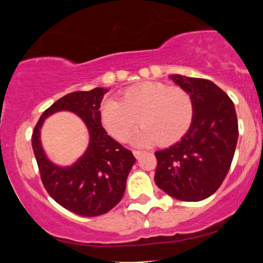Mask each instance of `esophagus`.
<instances>
[{"label": "esophagus", "mask_w": 263, "mask_h": 263, "mask_svg": "<svg viewBox=\"0 0 263 263\" xmlns=\"http://www.w3.org/2000/svg\"><path fill=\"white\" fill-rule=\"evenodd\" d=\"M142 153H143L142 151H139V149H134V151H133V154H134L136 159H139V158L141 157V154H142Z\"/></svg>", "instance_id": "obj_1"}]
</instances>
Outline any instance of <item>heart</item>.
I'll return each mask as SVG.
<instances>
[{
  "label": "heart",
  "instance_id": "1",
  "mask_svg": "<svg viewBox=\"0 0 263 263\" xmlns=\"http://www.w3.org/2000/svg\"><path fill=\"white\" fill-rule=\"evenodd\" d=\"M193 116L192 97L184 88L156 81L125 89L122 100L109 98L102 107V123L110 135L127 141L140 122L134 142L145 146L177 142L189 130Z\"/></svg>",
  "mask_w": 263,
  "mask_h": 263
}]
</instances>
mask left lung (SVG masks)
I'll return each mask as SVG.
<instances>
[{
	"label": "left lung",
	"mask_w": 263,
	"mask_h": 263,
	"mask_svg": "<svg viewBox=\"0 0 263 263\" xmlns=\"http://www.w3.org/2000/svg\"><path fill=\"white\" fill-rule=\"evenodd\" d=\"M170 78L192 97L194 116L181 141L156 152L154 181L175 199L201 201L217 192L231 166L238 139L235 105L210 80Z\"/></svg>",
	"instance_id": "left-lung-1"
}]
</instances>
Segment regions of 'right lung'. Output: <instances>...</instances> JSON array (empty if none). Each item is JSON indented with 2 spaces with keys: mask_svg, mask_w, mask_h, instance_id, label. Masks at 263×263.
I'll use <instances>...</instances> for the list:
<instances>
[{
  "mask_svg": "<svg viewBox=\"0 0 263 263\" xmlns=\"http://www.w3.org/2000/svg\"><path fill=\"white\" fill-rule=\"evenodd\" d=\"M106 92L107 89L97 87L62 97L43 112L32 134V147L46 192L57 203L81 217L105 214L120 202L127 177L136 161L132 151L107 135L103 128L99 107ZM62 109L80 116L90 133L85 154L67 168L51 163L40 143L42 122L50 114Z\"/></svg>",
  "mask_w": 263,
  "mask_h": 263,
  "instance_id": "right-lung-1",
  "label": "right lung"
}]
</instances>
